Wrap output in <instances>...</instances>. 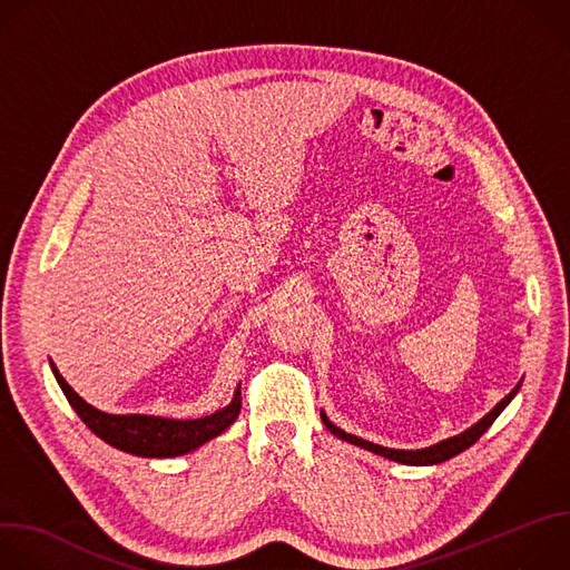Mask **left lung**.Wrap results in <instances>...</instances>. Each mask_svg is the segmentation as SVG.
<instances>
[{
    "label": "left lung",
    "instance_id": "8db88e82",
    "mask_svg": "<svg viewBox=\"0 0 570 570\" xmlns=\"http://www.w3.org/2000/svg\"><path fill=\"white\" fill-rule=\"evenodd\" d=\"M521 383H523V379L517 383V387H514L505 399H501V401L494 405V409H492L490 413H487V415H484L480 422H475L473 426H469L466 431H462L460 435H453V438L442 440V442H438V444H433V446L415 449V451H411V449H387V446L374 444V442H370V440H363V438H358V435L345 433L343 429H338V426L327 417V413H324V411L320 413V417H322L324 426H327V429H330L336 438H341L343 442H350V444H354V446H361V449H365V451H372V453H376V455H381V458H387V460H392V462L413 464V466H429V464H440V462H444V460H449V458H453V455L466 451L471 444H475V442L480 440V435H482L487 429H490V426L497 422V417L508 409V403L517 396Z\"/></svg>",
    "mask_w": 570,
    "mask_h": 570
}]
</instances>
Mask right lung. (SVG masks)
Wrapping results in <instances>:
<instances>
[{
    "label": "right lung",
    "instance_id": "add662e5",
    "mask_svg": "<svg viewBox=\"0 0 570 570\" xmlns=\"http://www.w3.org/2000/svg\"><path fill=\"white\" fill-rule=\"evenodd\" d=\"M51 372L65 392L67 401L76 415L86 422V426L108 442L110 446L141 455V458H176L189 451H196L205 442L218 438L240 413V383L234 390L232 401L225 409L198 417V420H174V417H155V415H110L95 405H90L83 396H78L73 387L62 379L53 361H49Z\"/></svg>",
    "mask_w": 570,
    "mask_h": 570
}]
</instances>
